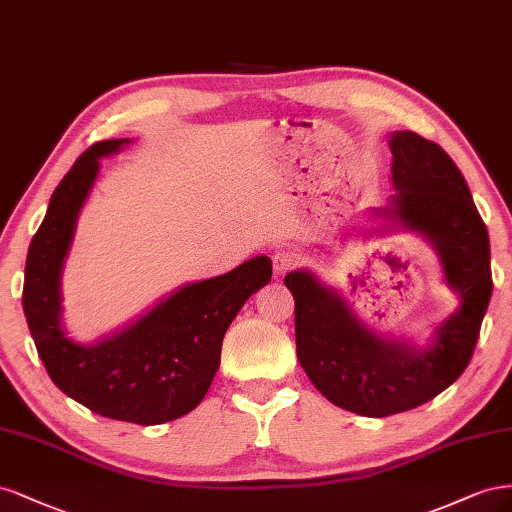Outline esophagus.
Listing matches in <instances>:
<instances>
[{"instance_id":"1","label":"esophagus","mask_w":512,"mask_h":512,"mask_svg":"<svg viewBox=\"0 0 512 512\" xmlns=\"http://www.w3.org/2000/svg\"><path fill=\"white\" fill-rule=\"evenodd\" d=\"M272 263H274V276L280 278V276H285L291 268L298 266V257H295V255L289 253V251H278V253L272 257Z\"/></svg>"}]
</instances>
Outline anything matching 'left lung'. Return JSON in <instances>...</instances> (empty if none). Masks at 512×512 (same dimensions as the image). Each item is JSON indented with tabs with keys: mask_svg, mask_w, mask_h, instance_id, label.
<instances>
[{
	"mask_svg": "<svg viewBox=\"0 0 512 512\" xmlns=\"http://www.w3.org/2000/svg\"><path fill=\"white\" fill-rule=\"evenodd\" d=\"M389 229L423 236L440 259L459 308L434 327L427 346L393 340L357 319L342 295L310 270L285 276L295 300L298 359L325 398L364 417H389L434 400L470 364L491 300L489 236L453 159L415 131H393Z\"/></svg>",
	"mask_w": 512,
	"mask_h": 512,
	"instance_id": "obj_1",
	"label": "left lung"
}]
</instances>
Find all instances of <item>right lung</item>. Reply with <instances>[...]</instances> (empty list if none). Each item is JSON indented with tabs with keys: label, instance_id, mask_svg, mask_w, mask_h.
<instances>
[{
	"label": "right lung",
	"instance_id": "add662e5",
	"mask_svg": "<svg viewBox=\"0 0 512 512\" xmlns=\"http://www.w3.org/2000/svg\"><path fill=\"white\" fill-rule=\"evenodd\" d=\"M125 144L129 138L93 144L55 189L29 244L23 310L48 376L68 398L108 419L159 425L204 400L221 364L227 327L270 283L272 261L259 255L217 278L178 287L119 332L95 344L74 342L61 325L63 266L100 159Z\"/></svg>",
	"mask_w": 512,
	"mask_h": 512
}]
</instances>
